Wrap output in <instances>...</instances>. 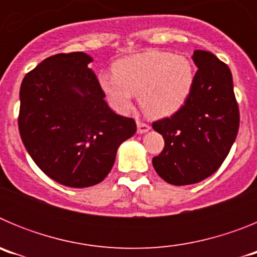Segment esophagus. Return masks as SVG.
Instances as JSON below:
<instances>
[{
  "label": "esophagus",
  "instance_id": "esophagus-1",
  "mask_svg": "<svg viewBox=\"0 0 257 257\" xmlns=\"http://www.w3.org/2000/svg\"><path fill=\"white\" fill-rule=\"evenodd\" d=\"M136 123H138V133L139 134H144L147 133V131L151 130V126H149L148 123H144V122L142 121H138Z\"/></svg>",
  "mask_w": 257,
  "mask_h": 257
}]
</instances>
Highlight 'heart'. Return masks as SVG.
I'll return each instance as SVG.
<instances>
[{
    "mask_svg": "<svg viewBox=\"0 0 257 257\" xmlns=\"http://www.w3.org/2000/svg\"><path fill=\"white\" fill-rule=\"evenodd\" d=\"M99 82L117 112H130L134 95H139L145 114L161 118L185 104L194 83V69L185 56L151 50L117 61L114 74L101 73Z\"/></svg>",
    "mask_w": 257,
    "mask_h": 257,
    "instance_id": "heart-1",
    "label": "heart"
}]
</instances>
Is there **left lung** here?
<instances>
[{
  "mask_svg": "<svg viewBox=\"0 0 257 257\" xmlns=\"http://www.w3.org/2000/svg\"><path fill=\"white\" fill-rule=\"evenodd\" d=\"M198 67L192 92L171 117L153 122L165 139V148L153 158V167L172 185L205 180L222 165L239 128V108L230 69L208 51L196 50Z\"/></svg>",
  "mask_w": 257,
  "mask_h": 257,
  "instance_id": "left-lung-1",
  "label": "left lung"
}]
</instances>
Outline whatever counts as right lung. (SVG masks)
I'll use <instances>...</instances> for the list:
<instances>
[{"label": "right lung", "mask_w": 257, "mask_h": 257, "mask_svg": "<svg viewBox=\"0 0 257 257\" xmlns=\"http://www.w3.org/2000/svg\"><path fill=\"white\" fill-rule=\"evenodd\" d=\"M85 52L56 54L26 74L20 86V138L50 179L70 188L99 184L110 172L118 147L135 134L133 118L104 100Z\"/></svg>", "instance_id": "add662e5"}]
</instances>
